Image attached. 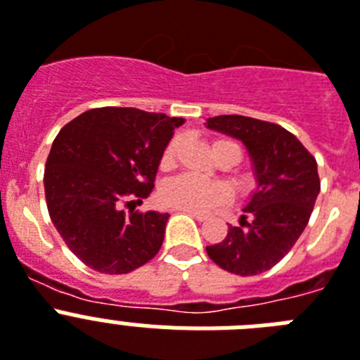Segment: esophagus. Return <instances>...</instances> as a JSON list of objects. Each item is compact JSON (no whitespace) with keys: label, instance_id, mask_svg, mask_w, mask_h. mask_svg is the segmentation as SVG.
Masks as SVG:
<instances>
[{"label":"esophagus","instance_id":"34e87169","mask_svg":"<svg viewBox=\"0 0 360 360\" xmlns=\"http://www.w3.org/2000/svg\"><path fill=\"white\" fill-rule=\"evenodd\" d=\"M180 211H184V213H187V214H191V217L196 218L198 222H204V220H207V218H210V214L198 213V211H189V210H180Z\"/></svg>","mask_w":360,"mask_h":360}]
</instances>
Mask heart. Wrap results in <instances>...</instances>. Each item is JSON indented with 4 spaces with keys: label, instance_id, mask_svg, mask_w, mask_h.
<instances>
[{
    "label": "heart",
    "instance_id": "b5f03b06",
    "mask_svg": "<svg viewBox=\"0 0 360 360\" xmlns=\"http://www.w3.org/2000/svg\"><path fill=\"white\" fill-rule=\"evenodd\" d=\"M182 146V138L176 136L165 146L162 153L160 165L162 169H171L176 164L178 153ZM213 149L217 155L224 150H235L238 158H242L240 146L233 140H214ZM233 191L231 187L224 182H211L204 180L195 174H180V176L169 180L160 189V202L171 210H189V211H207L231 202Z\"/></svg>",
    "mask_w": 360,
    "mask_h": 360
}]
</instances>
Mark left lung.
Wrapping results in <instances>:
<instances>
[{"label":"left lung","mask_w":360,"mask_h":360,"mask_svg":"<svg viewBox=\"0 0 360 360\" xmlns=\"http://www.w3.org/2000/svg\"><path fill=\"white\" fill-rule=\"evenodd\" d=\"M207 127L242 140L259 186L240 226H229L226 238L205 251L226 271L259 275L281 262L308 226L321 191L317 160L295 134L271 122L222 115L207 120Z\"/></svg>","instance_id":"8db88e82"}]
</instances>
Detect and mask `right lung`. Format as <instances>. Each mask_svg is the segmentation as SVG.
I'll return each instance as SVG.
<instances>
[{
    "label": "right lung",
    "instance_id": "add662e5",
    "mask_svg": "<svg viewBox=\"0 0 360 360\" xmlns=\"http://www.w3.org/2000/svg\"><path fill=\"white\" fill-rule=\"evenodd\" d=\"M184 118L133 107L91 109L52 142L43 186L51 220L85 266L124 275L160 251L167 213L129 211L155 187L162 153Z\"/></svg>",
    "mask_w": 360,
    "mask_h": 360
}]
</instances>
